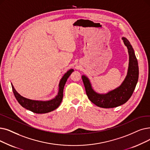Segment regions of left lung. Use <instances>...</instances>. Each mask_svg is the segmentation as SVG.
Listing matches in <instances>:
<instances>
[{"label": "left lung", "mask_w": 150, "mask_h": 150, "mask_svg": "<svg viewBox=\"0 0 150 150\" xmlns=\"http://www.w3.org/2000/svg\"><path fill=\"white\" fill-rule=\"evenodd\" d=\"M122 40L128 49L129 64L127 75L121 85L106 94H99L94 92L89 80L82 76L86 95L89 99L97 106L102 108H113L126 103L132 95L139 79L138 62L131 43L125 37Z\"/></svg>", "instance_id": "1"}]
</instances>
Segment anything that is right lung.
I'll list each match as a JSON object with an SVG mask.
<instances>
[{
  "mask_svg": "<svg viewBox=\"0 0 150 150\" xmlns=\"http://www.w3.org/2000/svg\"><path fill=\"white\" fill-rule=\"evenodd\" d=\"M74 71L73 69H70L67 72L64 74L62 79L60 81L59 84V92L57 96L54 99L49 101H38L32 100L25 98L19 94L16 91L15 89L13 86L11 84L12 90L15 95V98L20 105L25 108V109L29 110L30 111L35 113H47L53 111L56 109L61 104L62 98H63V90L67 79Z\"/></svg>",
  "mask_w": 150,
  "mask_h": 150,
  "instance_id": "add662e5",
  "label": "right lung"
}]
</instances>
